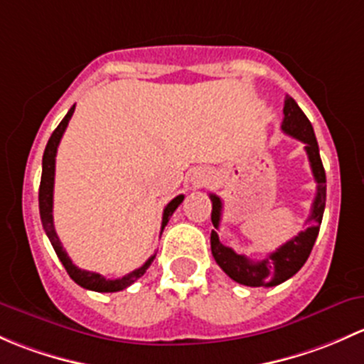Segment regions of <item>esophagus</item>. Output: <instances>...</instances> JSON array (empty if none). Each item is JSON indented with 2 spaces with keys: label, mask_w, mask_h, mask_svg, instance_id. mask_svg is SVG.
<instances>
[{
  "label": "esophagus",
  "mask_w": 364,
  "mask_h": 364,
  "mask_svg": "<svg viewBox=\"0 0 364 364\" xmlns=\"http://www.w3.org/2000/svg\"><path fill=\"white\" fill-rule=\"evenodd\" d=\"M208 181V175L203 171H194L193 173V182L194 183H205Z\"/></svg>",
  "instance_id": "34e87169"
}]
</instances>
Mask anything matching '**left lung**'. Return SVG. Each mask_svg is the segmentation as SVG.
I'll return each instance as SVG.
<instances>
[{"label":"left lung","mask_w":364,"mask_h":364,"mask_svg":"<svg viewBox=\"0 0 364 364\" xmlns=\"http://www.w3.org/2000/svg\"><path fill=\"white\" fill-rule=\"evenodd\" d=\"M282 131L289 136L305 144L306 156H309L310 168H312L314 178L317 183V193L314 198L312 210L309 217V228L305 231H299L294 238L280 245L275 252L268 254L264 259L252 261L243 254H237L231 247L223 245L219 242V235L212 230L210 235V247H212V256L217 264L223 268L230 279L242 286L249 287H273L286 282L287 279L299 272L303 264L309 259L312 247L316 243L319 228L322 223V213L326 207V171L322 166L319 145H317L316 133L306 115L293 98L287 96L284 101V121ZM212 200V224L213 228H219L220 217H223V200L217 194L210 193Z\"/></svg>","instance_id":"left-lung-1"}]
</instances>
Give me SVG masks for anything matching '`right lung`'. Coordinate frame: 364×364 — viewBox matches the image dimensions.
I'll return each instance as SVG.
<instances>
[{"mask_svg": "<svg viewBox=\"0 0 364 364\" xmlns=\"http://www.w3.org/2000/svg\"><path fill=\"white\" fill-rule=\"evenodd\" d=\"M73 112H75V105L70 108L68 114L65 115V119L59 122V126L55 127L54 133H52L50 138H48L47 147H45L43 161H42V181H40V193H38L40 217H42L45 233H47L48 240H50V243H52V247H54L55 254H58L59 261H61L63 266L66 268V272H68V275L78 284V286L84 287V289H89V291H98V293H117V291L126 289V287H129L131 284L136 282V280L140 279L145 272H147V268L152 264V261H154L156 254L154 256L149 257V259L145 261L140 268L133 269V272L127 273V275L122 277V279L110 280V279H105V277L100 275V273L85 272V269H80L78 266H75L73 263H71V259L68 257V254H66V250L63 249L58 233H55V230H54V217H52V205H54L55 154H58L59 141H61L63 133L66 131V126H68ZM182 201H183V194H178L177 198H173V200H171L170 203L164 207L163 223H161V233H163L164 226H166L168 220H170V217L173 215V212L177 210V207L182 203Z\"/></svg>", "mask_w": 364, "mask_h": 364, "instance_id": "1", "label": "right lung"}]
</instances>
